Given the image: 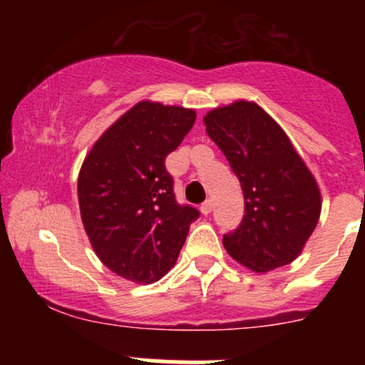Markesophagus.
I'll list each match as a JSON object with an SVG mask.
<instances>
[{
    "instance_id": "1",
    "label": "esophagus",
    "mask_w": 365,
    "mask_h": 365,
    "mask_svg": "<svg viewBox=\"0 0 365 365\" xmlns=\"http://www.w3.org/2000/svg\"><path fill=\"white\" fill-rule=\"evenodd\" d=\"M211 211H212V202H211V200H206V202L200 206V212H202L204 216H207Z\"/></svg>"
}]
</instances>
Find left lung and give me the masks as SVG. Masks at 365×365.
I'll list each match as a JSON object with an SVG mask.
<instances>
[{"label":"left lung","instance_id":"obj_1","mask_svg":"<svg viewBox=\"0 0 365 365\" xmlns=\"http://www.w3.org/2000/svg\"><path fill=\"white\" fill-rule=\"evenodd\" d=\"M206 132L223 150L244 192L226 252L250 269L287 266L302 252L321 215V194L287 133L255 103L237 101L207 113Z\"/></svg>","mask_w":365,"mask_h":365}]
</instances>
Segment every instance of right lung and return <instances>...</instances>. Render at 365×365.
Segmentation results:
<instances>
[{"label": "right lung", "instance_id": "1", "mask_svg": "<svg viewBox=\"0 0 365 365\" xmlns=\"http://www.w3.org/2000/svg\"><path fill=\"white\" fill-rule=\"evenodd\" d=\"M195 111L142 101L91 149L78 175L82 223L98 257L135 283L163 278L200 212L178 204L165 159L190 132Z\"/></svg>", "mask_w": 365, "mask_h": 365}]
</instances>
